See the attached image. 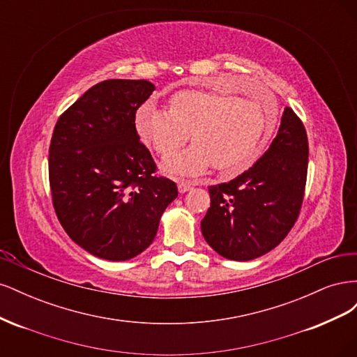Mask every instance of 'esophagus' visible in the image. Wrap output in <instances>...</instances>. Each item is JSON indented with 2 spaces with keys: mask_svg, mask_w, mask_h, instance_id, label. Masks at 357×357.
<instances>
[{
  "mask_svg": "<svg viewBox=\"0 0 357 357\" xmlns=\"http://www.w3.org/2000/svg\"><path fill=\"white\" fill-rule=\"evenodd\" d=\"M178 192L180 193H185V192H188L189 189H192V185L189 181H178Z\"/></svg>",
  "mask_w": 357,
  "mask_h": 357,
  "instance_id": "esophagus-1",
  "label": "esophagus"
}]
</instances>
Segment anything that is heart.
I'll list each match as a JSON object with an SVG mask.
<instances>
[{
	"label": "heart",
	"mask_w": 357,
	"mask_h": 357,
	"mask_svg": "<svg viewBox=\"0 0 357 357\" xmlns=\"http://www.w3.org/2000/svg\"><path fill=\"white\" fill-rule=\"evenodd\" d=\"M238 98L218 89H190L171 100L169 112L144 105L137 113L138 132L144 143L167 158L165 169L177 176H197L214 165L223 176L250 168L261 156L277 125L273 100Z\"/></svg>",
	"instance_id": "1"
}]
</instances>
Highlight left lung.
I'll list each match as a JSON object with an SVG mask.
<instances>
[{
	"mask_svg": "<svg viewBox=\"0 0 357 357\" xmlns=\"http://www.w3.org/2000/svg\"><path fill=\"white\" fill-rule=\"evenodd\" d=\"M308 169L307 131L286 107L273 144L241 176L210 186L205 241L231 261H252L282 243L298 219Z\"/></svg>",
	"mask_w": 357,
	"mask_h": 357,
	"instance_id": "1",
	"label": "left lung"
}]
</instances>
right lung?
Wrapping results in <instances>:
<instances>
[{
  "label": "right lung",
  "mask_w": 357,
  "mask_h": 357,
  "mask_svg": "<svg viewBox=\"0 0 357 357\" xmlns=\"http://www.w3.org/2000/svg\"><path fill=\"white\" fill-rule=\"evenodd\" d=\"M147 80H104L63 112L49 147L53 208L70 238L107 261H128L153 243L162 213L178 195L156 174L135 128Z\"/></svg>",
  "instance_id": "add662e5"
}]
</instances>
